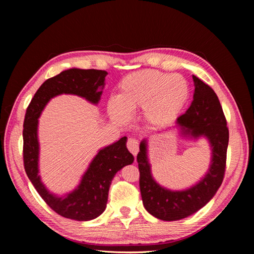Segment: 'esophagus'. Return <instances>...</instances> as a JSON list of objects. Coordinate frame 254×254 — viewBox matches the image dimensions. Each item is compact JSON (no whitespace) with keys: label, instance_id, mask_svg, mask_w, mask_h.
Segmentation results:
<instances>
[{"label":"esophagus","instance_id":"obj_1","mask_svg":"<svg viewBox=\"0 0 254 254\" xmlns=\"http://www.w3.org/2000/svg\"><path fill=\"white\" fill-rule=\"evenodd\" d=\"M127 148L133 156H135L137 151H139V142H137L136 139H132L131 137V139L127 141Z\"/></svg>","mask_w":254,"mask_h":254}]
</instances>
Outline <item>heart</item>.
<instances>
[{
    "label": "heart",
    "mask_w": 254,
    "mask_h": 254,
    "mask_svg": "<svg viewBox=\"0 0 254 254\" xmlns=\"http://www.w3.org/2000/svg\"><path fill=\"white\" fill-rule=\"evenodd\" d=\"M189 96V83L180 74L142 70L122 79L119 96L109 99L108 110L115 120L127 121L130 111L143 108L149 124L164 126L182 112Z\"/></svg>",
    "instance_id": "b5f03b06"
}]
</instances>
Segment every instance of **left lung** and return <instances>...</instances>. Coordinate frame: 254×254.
Here are the masks:
<instances>
[{"instance_id": "obj_1", "label": "left lung", "mask_w": 254, "mask_h": 254, "mask_svg": "<svg viewBox=\"0 0 254 254\" xmlns=\"http://www.w3.org/2000/svg\"><path fill=\"white\" fill-rule=\"evenodd\" d=\"M195 92L190 108L177 119L183 136H204L212 149L210 168L203 178L184 190H171L152 178L147 157V142L143 140L137 153L140 190L144 207L152 216L173 221L186 218L200 210L216 194L226 171L229 129L219 99L214 90L193 75Z\"/></svg>"}]
</instances>
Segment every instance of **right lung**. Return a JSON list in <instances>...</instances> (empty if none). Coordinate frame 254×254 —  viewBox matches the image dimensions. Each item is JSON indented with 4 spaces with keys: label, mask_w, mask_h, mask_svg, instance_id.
<instances>
[{
    "label": "right lung",
    "mask_w": 254,
    "mask_h": 254,
    "mask_svg": "<svg viewBox=\"0 0 254 254\" xmlns=\"http://www.w3.org/2000/svg\"><path fill=\"white\" fill-rule=\"evenodd\" d=\"M107 74L94 68H70L61 72L41 84L25 113L23 162L26 175L51 209L65 218L87 221L98 217L106 209L113 177L123 167L131 164L134 158L126 147L127 137L123 136L97 152L74 190L61 197L54 195L44 187L39 176L38 119L51 98L64 93L78 95L96 105L101 99Z\"/></svg>",
    "instance_id": "right-lung-1"
}]
</instances>
